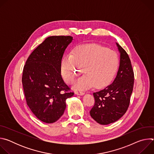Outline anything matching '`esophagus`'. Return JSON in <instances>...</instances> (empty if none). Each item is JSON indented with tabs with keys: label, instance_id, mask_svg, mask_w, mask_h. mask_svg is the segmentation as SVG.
I'll list each match as a JSON object with an SVG mask.
<instances>
[{
	"label": "esophagus",
	"instance_id": "obj_1",
	"mask_svg": "<svg viewBox=\"0 0 154 154\" xmlns=\"http://www.w3.org/2000/svg\"><path fill=\"white\" fill-rule=\"evenodd\" d=\"M75 94H77V95H80V96H82L85 94L84 92H82V91H75Z\"/></svg>",
	"mask_w": 154,
	"mask_h": 154
}]
</instances>
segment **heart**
<instances>
[{
    "mask_svg": "<svg viewBox=\"0 0 154 154\" xmlns=\"http://www.w3.org/2000/svg\"><path fill=\"white\" fill-rule=\"evenodd\" d=\"M119 65V58L113 51L97 44L76 46L72 54L66 55L61 64V72L68 83H72L82 72L85 74L75 83V90H85L94 85L102 88L109 84Z\"/></svg>",
    "mask_w": 154,
    "mask_h": 154,
    "instance_id": "1",
    "label": "heart"
}]
</instances>
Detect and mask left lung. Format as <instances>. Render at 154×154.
<instances>
[{
    "instance_id": "8db88e82",
    "label": "left lung",
    "mask_w": 154,
    "mask_h": 154,
    "mask_svg": "<svg viewBox=\"0 0 154 154\" xmlns=\"http://www.w3.org/2000/svg\"><path fill=\"white\" fill-rule=\"evenodd\" d=\"M120 54L119 66L111 85L94 93V106L90 112L97 123L107 125L117 121L127 112L133 91L134 74L129 57L125 50L116 42Z\"/></svg>"
}]
</instances>
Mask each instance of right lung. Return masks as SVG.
Returning a JSON list of instances; mask_svg holds the SVG:
<instances>
[{"label": "right lung", "mask_w": 154, "mask_h": 154, "mask_svg": "<svg viewBox=\"0 0 154 154\" xmlns=\"http://www.w3.org/2000/svg\"><path fill=\"white\" fill-rule=\"evenodd\" d=\"M73 38L52 36L47 38L30 54L24 67L22 82L27 103L40 121L54 123L63 115L66 100L74 93L61 75L64 51Z\"/></svg>", "instance_id": "obj_1"}]
</instances>
